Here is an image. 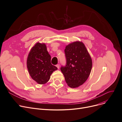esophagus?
<instances>
[{"instance_id":"1","label":"esophagus","mask_w":122,"mask_h":122,"mask_svg":"<svg viewBox=\"0 0 122 122\" xmlns=\"http://www.w3.org/2000/svg\"><path fill=\"white\" fill-rule=\"evenodd\" d=\"M56 66L57 67V68L58 69H59V66H60V65H59V64H57V65H56Z\"/></svg>"}]
</instances>
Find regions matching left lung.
Masks as SVG:
<instances>
[{"label":"left lung","instance_id":"left-lung-1","mask_svg":"<svg viewBox=\"0 0 122 122\" xmlns=\"http://www.w3.org/2000/svg\"><path fill=\"white\" fill-rule=\"evenodd\" d=\"M66 65L61 71L68 86L76 88L84 84L91 74L92 59L84 43L76 41L69 44L65 49Z\"/></svg>","mask_w":122,"mask_h":122}]
</instances>
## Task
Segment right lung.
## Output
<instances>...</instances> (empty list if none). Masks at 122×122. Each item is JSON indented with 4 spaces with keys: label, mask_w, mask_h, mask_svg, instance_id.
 Here are the masks:
<instances>
[{
    "label": "right lung",
    "mask_w": 122,
    "mask_h": 122,
    "mask_svg": "<svg viewBox=\"0 0 122 122\" xmlns=\"http://www.w3.org/2000/svg\"><path fill=\"white\" fill-rule=\"evenodd\" d=\"M27 66L31 78L40 85L46 84L51 75L57 70L56 66L51 64V56L44 43L37 42L31 48Z\"/></svg>",
    "instance_id": "obj_1"
}]
</instances>
